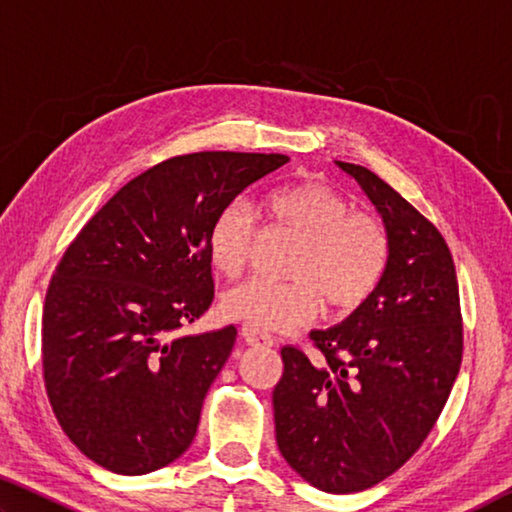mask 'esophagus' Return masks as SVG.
I'll return each instance as SVG.
<instances>
[{"label": "esophagus", "mask_w": 512, "mask_h": 512, "mask_svg": "<svg viewBox=\"0 0 512 512\" xmlns=\"http://www.w3.org/2000/svg\"><path fill=\"white\" fill-rule=\"evenodd\" d=\"M241 339L248 345H273V336L255 325H241Z\"/></svg>", "instance_id": "obj_1"}]
</instances>
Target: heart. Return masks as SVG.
Wrapping results in <instances>:
<instances>
[{
  "label": "heart",
  "mask_w": 512,
  "mask_h": 512,
  "mask_svg": "<svg viewBox=\"0 0 512 512\" xmlns=\"http://www.w3.org/2000/svg\"><path fill=\"white\" fill-rule=\"evenodd\" d=\"M262 216L275 230L298 239L289 282L250 280L219 300L223 318L262 329H293L316 318L320 305L350 311L363 305L384 280L391 244L375 216L352 205L323 183L277 187L262 198ZM255 239V221L232 203L207 230V255L225 277L244 271Z\"/></svg>",
  "instance_id": "1"
}]
</instances>
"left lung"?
<instances>
[{
    "label": "left lung",
    "mask_w": 512,
    "mask_h": 512,
    "mask_svg": "<svg viewBox=\"0 0 512 512\" xmlns=\"http://www.w3.org/2000/svg\"><path fill=\"white\" fill-rule=\"evenodd\" d=\"M336 164L375 205L391 257L363 305L309 334L316 361L282 348L273 411L284 461L314 488L350 495L400 470L429 436L461 368L463 318L436 225L377 173Z\"/></svg>",
    "instance_id": "8db88e82"
}]
</instances>
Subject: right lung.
<instances>
[{
	"label": "right lung",
	"instance_id": "right-lung-1",
	"mask_svg": "<svg viewBox=\"0 0 512 512\" xmlns=\"http://www.w3.org/2000/svg\"><path fill=\"white\" fill-rule=\"evenodd\" d=\"M280 153L203 151L169 158L124 185L65 250L42 314V370L60 427L115 474H149L196 436L235 325L178 329L214 298L207 230Z\"/></svg>",
	"mask_w": 512,
	"mask_h": 512
}]
</instances>
